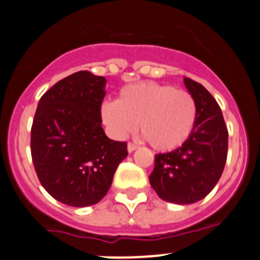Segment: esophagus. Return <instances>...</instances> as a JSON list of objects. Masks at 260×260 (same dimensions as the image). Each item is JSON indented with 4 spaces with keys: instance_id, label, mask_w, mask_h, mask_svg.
Masks as SVG:
<instances>
[{
    "instance_id": "34e87169",
    "label": "esophagus",
    "mask_w": 260,
    "mask_h": 260,
    "mask_svg": "<svg viewBox=\"0 0 260 260\" xmlns=\"http://www.w3.org/2000/svg\"><path fill=\"white\" fill-rule=\"evenodd\" d=\"M137 148H138L137 144H134V143H128V144H127V152L133 153L135 149H137Z\"/></svg>"
}]
</instances>
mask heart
Returning <instances> with one entry per match:
<instances>
[{"label": "heart", "mask_w": 260, "mask_h": 260, "mask_svg": "<svg viewBox=\"0 0 260 260\" xmlns=\"http://www.w3.org/2000/svg\"><path fill=\"white\" fill-rule=\"evenodd\" d=\"M101 117L110 134L123 139L140 132L154 149L170 152L182 147L191 137L198 106L191 93L169 84L152 81L123 86L117 101H106Z\"/></svg>", "instance_id": "heart-1"}]
</instances>
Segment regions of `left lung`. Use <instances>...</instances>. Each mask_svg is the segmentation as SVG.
Masks as SVG:
<instances>
[{"label": "left lung", "instance_id": "left-lung-1", "mask_svg": "<svg viewBox=\"0 0 260 260\" xmlns=\"http://www.w3.org/2000/svg\"><path fill=\"white\" fill-rule=\"evenodd\" d=\"M198 106L190 139L169 153L155 154L150 186L175 204H192L206 198L218 182L227 159L229 132L217 101L202 84L184 78Z\"/></svg>", "mask_w": 260, "mask_h": 260}]
</instances>
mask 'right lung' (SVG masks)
I'll return each instance as SVG.
<instances>
[{"label":"right lung","instance_id":"1","mask_svg":"<svg viewBox=\"0 0 260 260\" xmlns=\"http://www.w3.org/2000/svg\"><path fill=\"white\" fill-rule=\"evenodd\" d=\"M106 78L79 71L42 95L31 125L30 149L42 186L70 207L97 204L107 194L125 142L105 134L101 106Z\"/></svg>","mask_w":260,"mask_h":260}]
</instances>
